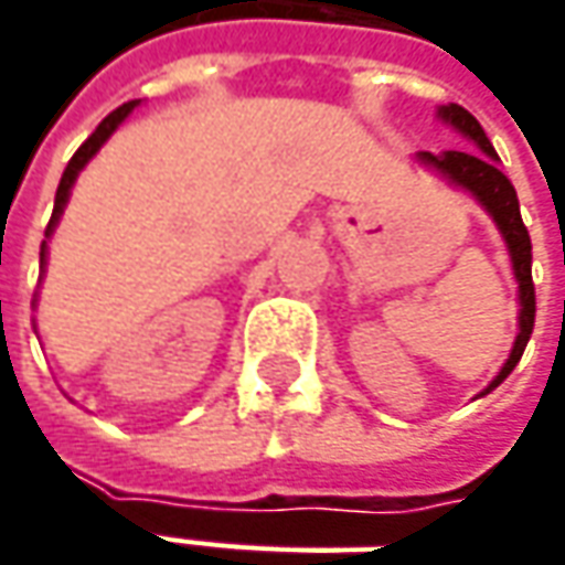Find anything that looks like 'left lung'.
<instances>
[{
  "label": "left lung",
  "instance_id": "1",
  "mask_svg": "<svg viewBox=\"0 0 565 565\" xmlns=\"http://www.w3.org/2000/svg\"><path fill=\"white\" fill-rule=\"evenodd\" d=\"M437 119H444L446 125H452L462 138L475 143L478 150H444L440 157L437 153H427L422 150L415 160L427 169H434L437 175H444L449 185L462 188L468 191L478 204L484 206L490 213V220L497 223L507 250H510L512 273H515V282H519V337L512 342V352L507 364L500 367V374L490 380V390H497L503 380L510 377L512 367L519 364L529 339L534 330V282H532V238H529V228L522 223V213H519V198H515V188L512 182L500 172V157L493 150V143L488 141L481 121L475 119L468 109H462L459 103H449L437 109ZM481 393V396H484Z\"/></svg>",
  "mask_w": 565,
  "mask_h": 565
}]
</instances>
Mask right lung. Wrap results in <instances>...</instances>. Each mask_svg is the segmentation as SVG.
I'll return each mask as SVG.
<instances>
[{"mask_svg":"<svg viewBox=\"0 0 565 565\" xmlns=\"http://www.w3.org/2000/svg\"><path fill=\"white\" fill-rule=\"evenodd\" d=\"M135 106H138V99H131V103H121L119 109H113L106 119L99 121L97 131L87 138V141L81 143L75 150V157L68 160V166H65V172H62V182H58V188H55V206H53V220H50V226H46V238L53 235L55 223H58V216H62V210H65V204H68V194H72V185H75L77 172L84 169V166L90 163L94 157H97V150L103 147V143L113 138V131L119 128L121 121L128 119L131 113H135ZM40 267H46V242L40 245Z\"/></svg>","mask_w":565,"mask_h":565,"instance_id":"add662e5","label":"right lung"}]
</instances>
